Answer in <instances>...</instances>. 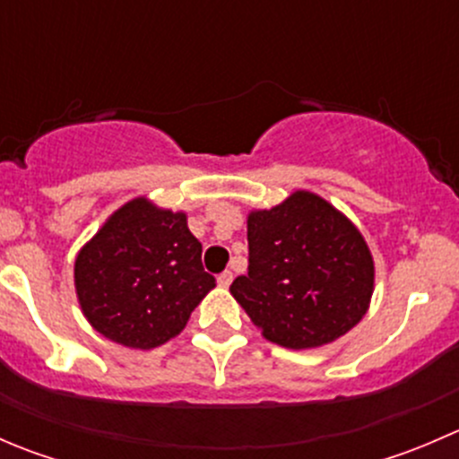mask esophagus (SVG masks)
<instances>
[{"instance_id":"obj_1","label":"esophagus","mask_w":459,"mask_h":459,"mask_svg":"<svg viewBox=\"0 0 459 459\" xmlns=\"http://www.w3.org/2000/svg\"><path fill=\"white\" fill-rule=\"evenodd\" d=\"M230 281H233V273H230V271H224L220 277H217V284L224 286V289H226V286H230Z\"/></svg>"}]
</instances>
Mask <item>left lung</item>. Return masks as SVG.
<instances>
[{"instance_id": "obj_1", "label": "left lung", "mask_w": 459, "mask_h": 459, "mask_svg": "<svg viewBox=\"0 0 459 459\" xmlns=\"http://www.w3.org/2000/svg\"><path fill=\"white\" fill-rule=\"evenodd\" d=\"M248 273L230 293L262 335L286 349H316L368 311L373 255L353 221L311 191L248 212Z\"/></svg>"}]
</instances>
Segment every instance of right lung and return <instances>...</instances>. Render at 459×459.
<instances>
[{"label": "right lung", "mask_w": 459, "mask_h": 459, "mask_svg": "<svg viewBox=\"0 0 459 459\" xmlns=\"http://www.w3.org/2000/svg\"><path fill=\"white\" fill-rule=\"evenodd\" d=\"M215 277L186 212L135 197L104 221L75 259V290L91 326L115 344L151 351L182 333Z\"/></svg>", "instance_id": "1"}]
</instances>
